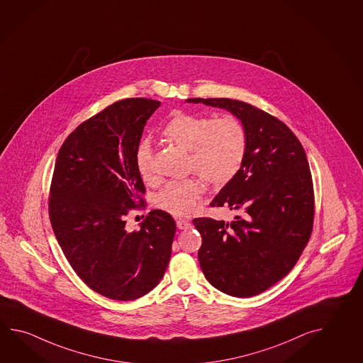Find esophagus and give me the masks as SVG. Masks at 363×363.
I'll list each match as a JSON object with an SVG mask.
<instances>
[{
	"mask_svg": "<svg viewBox=\"0 0 363 363\" xmlns=\"http://www.w3.org/2000/svg\"><path fill=\"white\" fill-rule=\"evenodd\" d=\"M176 225H177V228L179 230H186L189 229L190 226H191V223L187 221V220H182V218H179L176 221Z\"/></svg>",
	"mask_w": 363,
	"mask_h": 363,
	"instance_id": "obj_1",
	"label": "esophagus"
}]
</instances>
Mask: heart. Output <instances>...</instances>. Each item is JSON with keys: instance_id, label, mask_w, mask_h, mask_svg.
<instances>
[{"instance_id": "obj_1", "label": "heart", "mask_w": 363, "mask_h": 363, "mask_svg": "<svg viewBox=\"0 0 363 363\" xmlns=\"http://www.w3.org/2000/svg\"><path fill=\"white\" fill-rule=\"evenodd\" d=\"M164 138L189 151V164L212 185H225L245 162L247 134L233 116L212 118L176 112L163 128ZM135 165L145 181L154 177L152 151L147 141L135 152ZM204 191L203 184L190 177L170 181L156 196V206L170 215L193 213Z\"/></svg>"}]
</instances>
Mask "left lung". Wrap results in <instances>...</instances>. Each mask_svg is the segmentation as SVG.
Masks as SVG:
<instances>
[{
	"label": "left lung",
	"instance_id": "obj_1",
	"mask_svg": "<svg viewBox=\"0 0 363 363\" xmlns=\"http://www.w3.org/2000/svg\"><path fill=\"white\" fill-rule=\"evenodd\" d=\"M186 102L223 108L245 128V162L211 203L238 215L231 222L204 217L193 223L207 281L230 296L259 295L292 270L311 238L314 194L306 154L289 126L252 104L229 98Z\"/></svg>",
	"mask_w": 363,
	"mask_h": 363
}]
</instances>
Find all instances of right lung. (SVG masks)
<instances>
[{
  "label": "right lung",
  "mask_w": 363,
  "mask_h": 363,
  "mask_svg": "<svg viewBox=\"0 0 363 363\" xmlns=\"http://www.w3.org/2000/svg\"><path fill=\"white\" fill-rule=\"evenodd\" d=\"M160 102L118 101L77 126L62 145L52 173L49 216L62 251L82 281L102 296L130 301L162 281L176 222L151 211L126 231L128 209L145 204L135 165L143 128Z\"/></svg>",
  "instance_id": "obj_1"
}]
</instances>
